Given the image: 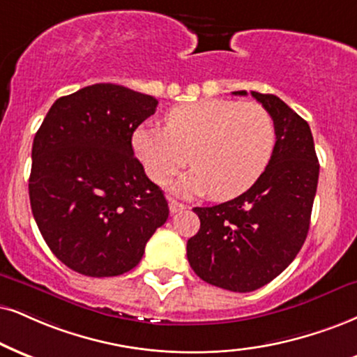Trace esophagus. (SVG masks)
I'll return each mask as SVG.
<instances>
[{
  "label": "esophagus",
  "instance_id": "esophagus-1",
  "mask_svg": "<svg viewBox=\"0 0 357 357\" xmlns=\"http://www.w3.org/2000/svg\"><path fill=\"white\" fill-rule=\"evenodd\" d=\"M169 208H170V213H177V212H182L183 208H185V205L180 204V202L170 199L169 200Z\"/></svg>",
  "mask_w": 357,
  "mask_h": 357
}]
</instances>
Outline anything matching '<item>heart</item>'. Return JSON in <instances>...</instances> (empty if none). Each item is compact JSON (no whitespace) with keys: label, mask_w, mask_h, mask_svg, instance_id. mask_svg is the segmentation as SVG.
I'll use <instances>...</instances> for the list:
<instances>
[{"label":"heart","mask_w":357,"mask_h":357,"mask_svg":"<svg viewBox=\"0 0 357 357\" xmlns=\"http://www.w3.org/2000/svg\"><path fill=\"white\" fill-rule=\"evenodd\" d=\"M132 144L155 182L169 180L190 158L193 170L175 188L230 200L265 174L275 152L276 127L261 104L204 99L172 109L165 127L140 126Z\"/></svg>","instance_id":"1"}]
</instances>
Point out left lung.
<instances>
[{"mask_svg": "<svg viewBox=\"0 0 357 357\" xmlns=\"http://www.w3.org/2000/svg\"><path fill=\"white\" fill-rule=\"evenodd\" d=\"M246 96V91H235ZM252 96L271 114L276 145L252 188L213 206H195L200 230L187 241L192 270L206 283L248 293L275 280L296 258L319 177L313 134L305 119L273 94Z\"/></svg>", "mask_w": 357, "mask_h": 357, "instance_id": "1", "label": "left lung"}]
</instances>
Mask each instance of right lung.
Here are the masks:
<instances>
[{
  "mask_svg": "<svg viewBox=\"0 0 357 357\" xmlns=\"http://www.w3.org/2000/svg\"><path fill=\"white\" fill-rule=\"evenodd\" d=\"M157 104L124 86L92 84L57 99L34 135L33 217L56 258L81 275L130 271L169 218L164 192L132 149Z\"/></svg>",
  "mask_w": 357,
  "mask_h": 357,
  "instance_id": "1",
  "label": "right lung"
}]
</instances>
